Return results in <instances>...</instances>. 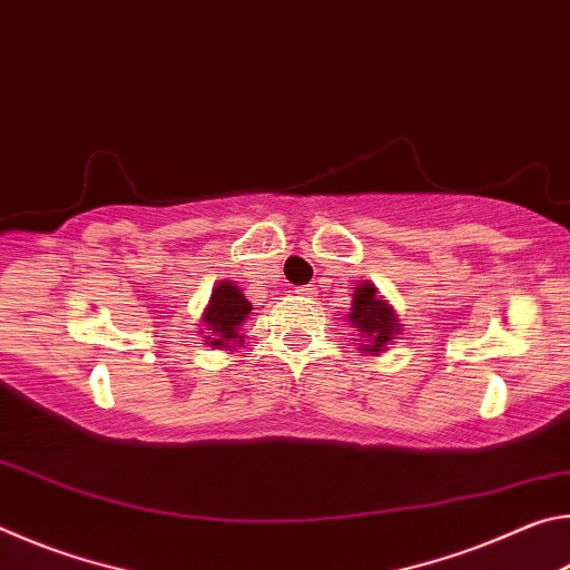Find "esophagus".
Wrapping results in <instances>:
<instances>
[{"label":"esophagus","instance_id":"34e87169","mask_svg":"<svg viewBox=\"0 0 570 570\" xmlns=\"http://www.w3.org/2000/svg\"><path fill=\"white\" fill-rule=\"evenodd\" d=\"M296 294H302V296H316V286H314V284L296 286Z\"/></svg>","mask_w":570,"mask_h":570}]
</instances>
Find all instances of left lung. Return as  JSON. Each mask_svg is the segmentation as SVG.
<instances>
[{
  "label": "left lung",
  "instance_id": "left-lung-1",
  "mask_svg": "<svg viewBox=\"0 0 570 570\" xmlns=\"http://www.w3.org/2000/svg\"><path fill=\"white\" fill-rule=\"evenodd\" d=\"M350 322L356 326V332L364 334V342H370V350L364 352H382L394 334H400L397 316L392 306L380 298L374 284L356 286Z\"/></svg>",
  "mask_w": 570,
  "mask_h": 570
}]
</instances>
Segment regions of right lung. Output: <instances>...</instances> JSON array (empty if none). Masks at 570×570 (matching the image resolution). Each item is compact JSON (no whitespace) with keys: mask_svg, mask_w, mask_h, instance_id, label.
I'll return each mask as SVG.
<instances>
[{"mask_svg":"<svg viewBox=\"0 0 570 570\" xmlns=\"http://www.w3.org/2000/svg\"><path fill=\"white\" fill-rule=\"evenodd\" d=\"M250 314V304L244 298V294L230 282H220L214 294H210V304L204 314L206 330L204 336L210 346H228L234 342H240V324Z\"/></svg>","mask_w":570,"mask_h":570,"instance_id":"add662e5","label":"right lung"}]
</instances>
